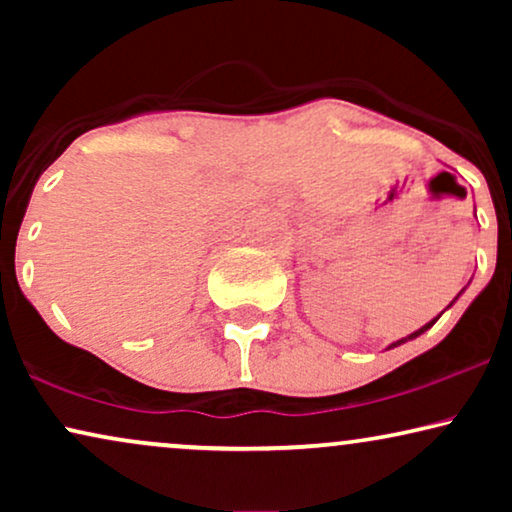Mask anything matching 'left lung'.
<instances>
[{
  "label": "left lung",
  "instance_id": "left-lung-1",
  "mask_svg": "<svg viewBox=\"0 0 512 512\" xmlns=\"http://www.w3.org/2000/svg\"><path fill=\"white\" fill-rule=\"evenodd\" d=\"M438 317H440V314H438ZM438 317H436V319H433V321H429V324H426V326H422V328H419V331H415V333H410V335H408V338H403V340H396V342H394V345H391V347H398V345H403V342H408V340H412V338H417V335H422L424 331H429V328H431V326H433V324H436V321H438ZM391 347H389V349H391Z\"/></svg>",
  "mask_w": 512,
  "mask_h": 512
}]
</instances>
